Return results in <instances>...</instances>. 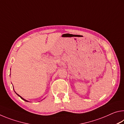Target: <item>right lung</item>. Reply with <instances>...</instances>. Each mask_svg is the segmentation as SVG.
Returning a JSON list of instances; mask_svg holds the SVG:
<instances>
[{
	"mask_svg": "<svg viewBox=\"0 0 124 124\" xmlns=\"http://www.w3.org/2000/svg\"><path fill=\"white\" fill-rule=\"evenodd\" d=\"M14 91H15V90H14ZM15 93H16L17 94V95H18V96H19V97H21V99H22L23 100V101H26V102H29V101H27V100H25V99H24V98H22V97H21V96H20L19 95H18V94H17V93H16V92L15 91Z\"/></svg>",
	"mask_w": 124,
	"mask_h": 124,
	"instance_id": "obj_1",
	"label": "right lung"
}]
</instances>
